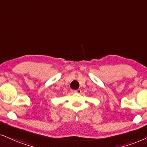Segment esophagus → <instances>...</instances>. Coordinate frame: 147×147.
<instances>
[{"label":"esophagus","instance_id":"1","mask_svg":"<svg viewBox=\"0 0 147 147\" xmlns=\"http://www.w3.org/2000/svg\"><path fill=\"white\" fill-rule=\"evenodd\" d=\"M74 92H75V94H81V90H80V89H78V90L74 91Z\"/></svg>","mask_w":147,"mask_h":147}]
</instances>
